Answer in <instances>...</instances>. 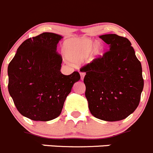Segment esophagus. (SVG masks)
I'll return each mask as SVG.
<instances>
[{"mask_svg": "<svg viewBox=\"0 0 153 153\" xmlns=\"http://www.w3.org/2000/svg\"><path fill=\"white\" fill-rule=\"evenodd\" d=\"M80 75H81V80H83L84 79V77H85V72H83V71H81V72H80Z\"/></svg>", "mask_w": 153, "mask_h": 153, "instance_id": "obj_1", "label": "esophagus"}]
</instances>
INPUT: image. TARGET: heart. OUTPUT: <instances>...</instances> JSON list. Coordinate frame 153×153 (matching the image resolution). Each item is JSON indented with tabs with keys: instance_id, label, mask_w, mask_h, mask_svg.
Returning a JSON list of instances; mask_svg holds the SVG:
<instances>
[{
	"instance_id": "obj_1",
	"label": "heart",
	"mask_w": 153,
	"mask_h": 153,
	"mask_svg": "<svg viewBox=\"0 0 153 153\" xmlns=\"http://www.w3.org/2000/svg\"><path fill=\"white\" fill-rule=\"evenodd\" d=\"M94 41L88 38H74L67 41L64 44V53L69 60L72 62H81L89 56ZM101 52V48L99 45L94 47L92 51L94 55H99Z\"/></svg>"
}]
</instances>
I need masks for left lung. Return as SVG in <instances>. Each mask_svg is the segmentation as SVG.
Masks as SVG:
<instances>
[{"instance_id": "left-lung-1", "label": "left lung", "mask_w": 153, "mask_h": 153, "mask_svg": "<svg viewBox=\"0 0 153 153\" xmlns=\"http://www.w3.org/2000/svg\"><path fill=\"white\" fill-rule=\"evenodd\" d=\"M109 50L81 68L86 72L85 97L97 118L115 122L134 112L143 89L141 63L129 40L116 34L100 36Z\"/></svg>"}]
</instances>
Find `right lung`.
<instances>
[{"mask_svg": "<svg viewBox=\"0 0 153 153\" xmlns=\"http://www.w3.org/2000/svg\"><path fill=\"white\" fill-rule=\"evenodd\" d=\"M62 36L51 32L28 38L8 65V91L17 110L33 121L47 122L60 115L78 72L61 73L56 45Z\"/></svg>", "mask_w": 153, "mask_h": 153, "instance_id": "obj_1", "label": "right lung"}]
</instances>
